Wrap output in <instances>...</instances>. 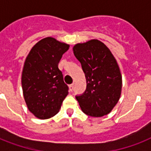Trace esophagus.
I'll return each instance as SVG.
<instances>
[{"instance_id":"esophagus-1","label":"esophagus","mask_w":151,"mask_h":151,"mask_svg":"<svg viewBox=\"0 0 151 151\" xmlns=\"http://www.w3.org/2000/svg\"><path fill=\"white\" fill-rule=\"evenodd\" d=\"M73 89V84L69 85V90H70V92H72Z\"/></svg>"}]
</instances>
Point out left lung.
<instances>
[{"label": "left lung", "instance_id": "1", "mask_svg": "<svg viewBox=\"0 0 151 151\" xmlns=\"http://www.w3.org/2000/svg\"><path fill=\"white\" fill-rule=\"evenodd\" d=\"M73 50L87 83L85 92L76 96L81 110L95 117L108 114L122 93V74L116 59L110 49L96 39L77 44Z\"/></svg>", "mask_w": 151, "mask_h": 151}]
</instances>
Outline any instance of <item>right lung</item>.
Masks as SVG:
<instances>
[{"label":"right lung","mask_w":151,"mask_h":151,"mask_svg":"<svg viewBox=\"0 0 151 151\" xmlns=\"http://www.w3.org/2000/svg\"><path fill=\"white\" fill-rule=\"evenodd\" d=\"M70 45L48 37L31 48L25 60L22 87L29 110L39 119H48L59 112L68 95L63 73L58 67Z\"/></svg>","instance_id":"add662e5"}]
</instances>
